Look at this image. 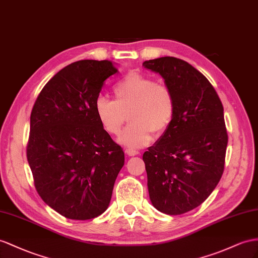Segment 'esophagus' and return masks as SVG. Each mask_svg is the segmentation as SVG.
Wrapping results in <instances>:
<instances>
[{
	"mask_svg": "<svg viewBox=\"0 0 258 258\" xmlns=\"http://www.w3.org/2000/svg\"><path fill=\"white\" fill-rule=\"evenodd\" d=\"M125 153H126V155H128V156H136V155H140V151H138V150H135V149H132V148H127L126 150H125Z\"/></svg>",
	"mask_w": 258,
	"mask_h": 258,
	"instance_id": "obj_1",
	"label": "esophagus"
}]
</instances>
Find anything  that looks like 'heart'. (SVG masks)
<instances>
[{
	"label": "heart",
	"mask_w": 258,
	"mask_h": 258,
	"mask_svg": "<svg viewBox=\"0 0 258 258\" xmlns=\"http://www.w3.org/2000/svg\"><path fill=\"white\" fill-rule=\"evenodd\" d=\"M114 100L99 96L95 103L96 115L102 128L112 136L121 133L127 114L132 122L120 136L125 146L142 147L153 134L160 135L172 122L175 99L167 85L141 73H130L113 86Z\"/></svg>",
	"instance_id": "1"
}]
</instances>
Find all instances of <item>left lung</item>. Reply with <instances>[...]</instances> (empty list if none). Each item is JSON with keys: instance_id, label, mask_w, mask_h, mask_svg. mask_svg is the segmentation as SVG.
Here are the masks:
<instances>
[{"instance_id": "obj_1", "label": "left lung", "mask_w": 258, "mask_h": 258, "mask_svg": "<svg viewBox=\"0 0 258 258\" xmlns=\"http://www.w3.org/2000/svg\"><path fill=\"white\" fill-rule=\"evenodd\" d=\"M143 65L159 73L175 99L172 122L143 155L149 197L161 213L182 215L206 201L222 176L228 145L223 107L208 79L181 58Z\"/></svg>"}]
</instances>
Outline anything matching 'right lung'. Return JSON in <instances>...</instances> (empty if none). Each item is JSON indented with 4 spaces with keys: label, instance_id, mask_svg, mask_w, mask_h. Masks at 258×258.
Here are the masks:
<instances>
[{
    "label": "right lung",
    "instance_id": "right-lung-1",
    "mask_svg": "<svg viewBox=\"0 0 258 258\" xmlns=\"http://www.w3.org/2000/svg\"><path fill=\"white\" fill-rule=\"evenodd\" d=\"M117 72L108 60L72 63L44 85L31 110L27 160L35 187L69 219L104 213L124 166L122 147L95 111L104 81Z\"/></svg>",
    "mask_w": 258,
    "mask_h": 258
}]
</instances>
